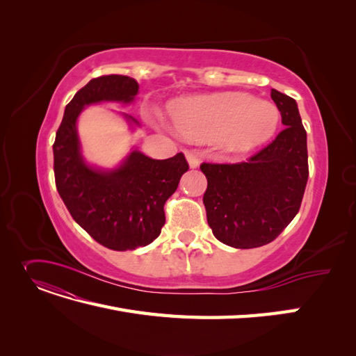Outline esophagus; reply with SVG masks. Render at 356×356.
<instances>
[{
  "label": "esophagus",
  "mask_w": 356,
  "mask_h": 356,
  "mask_svg": "<svg viewBox=\"0 0 356 356\" xmlns=\"http://www.w3.org/2000/svg\"><path fill=\"white\" fill-rule=\"evenodd\" d=\"M186 157L188 160L190 168H197L199 166V157L193 152H190V149H187V152H186Z\"/></svg>",
  "instance_id": "34e87169"
}]
</instances>
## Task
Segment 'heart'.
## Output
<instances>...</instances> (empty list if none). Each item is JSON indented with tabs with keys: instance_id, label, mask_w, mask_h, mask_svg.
<instances>
[{
	"instance_id": "heart-1",
	"label": "heart",
	"mask_w": 356,
	"mask_h": 356,
	"mask_svg": "<svg viewBox=\"0 0 356 356\" xmlns=\"http://www.w3.org/2000/svg\"><path fill=\"white\" fill-rule=\"evenodd\" d=\"M177 131L191 141H213L225 153L251 152L273 135L276 106L246 93H218L179 99L169 105Z\"/></svg>"
}]
</instances>
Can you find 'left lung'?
<instances>
[{"label":"left lung","mask_w":356,"mask_h":356,"mask_svg":"<svg viewBox=\"0 0 356 356\" xmlns=\"http://www.w3.org/2000/svg\"><path fill=\"white\" fill-rule=\"evenodd\" d=\"M284 131L246 161L211 163L200 170L207 218L222 243L250 250L270 243L297 215L309 178L307 136L297 102L272 89Z\"/></svg>","instance_id":"8db88e82"}]
</instances>
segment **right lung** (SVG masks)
Here are the masks:
<instances>
[{"label":"right lung","instance_id":"add662e5","mask_svg":"<svg viewBox=\"0 0 356 356\" xmlns=\"http://www.w3.org/2000/svg\"><path fill=\"white\" fill-rule=\"evenodd\" d=\"M138 88L136 80L127 75L92 79L67 105L53 144L59 196L74 221L113 251L136 250L157 238L166 220L165 203L188 170L182 153L156 160L134 152L113 172L95 170L83 161L75 127L83 106L101 101L131 102Z\"/></svg>","mask_w":356,"mask_h":356}]
</instances>
